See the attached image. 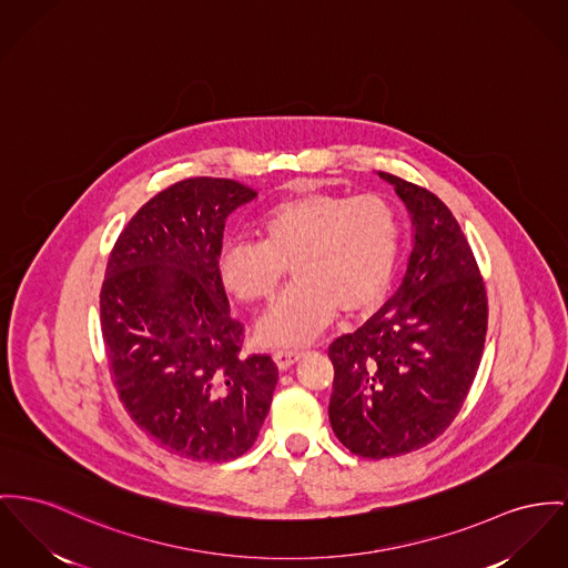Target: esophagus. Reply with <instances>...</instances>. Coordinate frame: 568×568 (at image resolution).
<instances>
[{
    "label": "esophagus",
    "mask_w": 568,
    "mask_h": 568,
    "mask_svg": "<svg viewBox=\"0 0 568 568\" xmlns=\"http://www.w3.org/2000/svg\"><path fill=\"white\" fill-rule=\"evenodd\" d=\"M303 357V351L297 348H288V351H275L273 353V362L280 371H288L291 366H295Z\"/></svg>",
    "instance_id": "34e87169"
}]
</instances>
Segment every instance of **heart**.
I'll list each match as a JSON object with an SVG mask.
<instances>
[{"label": "heart", "instance_id": "b5f03b06", "mask_svg": "<svg viewBox=\"0 0 568 568\" xmlns=\"http://www.w3.org/2000/svg\"><path fill=\"white\" fill-rule=\"evenodd\" d=\"M261 243L227 241L217 258L222 286L239 302L273 297L291 266L295 284L256 327L271 346L314 341L336 316H362L385 300L400 254V220L377 193L302 191L258 222Z\"/></svg>", "mask_w": 568, "mask_h": 568}]
</instances>
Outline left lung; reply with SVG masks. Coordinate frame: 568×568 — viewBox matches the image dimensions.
I'll list each match as a JSON object with an SVG mask.
<instances>
[{
	"instance_id": "1",
	"label": "left lung",
	"mask_w": 568,
	"mask_h": 568,
	"mask_svg": "<svg viewBox=\"0 0 568 568\" xmlns=\"http://www.w3.org/2000/svg\"><path fill=\"white\" fill-rule=\"evenodd\" d=\"M414 224V250L396 295L355 334L329 346V422L364 458L414 453L463 407L487 336V291L450 209L428 190L378 172Z\"/></svg>"
}]
</instances>
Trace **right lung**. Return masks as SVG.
Instances as JSON below:
<instances>
[{
  "instance_id": "1",
  "label": "right lung",
  "mask_w": 568,
  "mask_h": 568,
  "mask_svg": "<svg viewBox=\"0 0 568 568\" xmlns=\"http://www.w3.org/2000/svg\"><path fill=\"white\" fill-rule=\"evenodd\" d=\"M258 193L197 176L156 193L120 232L101 288V332L118 396L170 453L232 460L265 422L277 366L241 355L217 275L230 213Z\"/></svg>"
}]
</instances>
